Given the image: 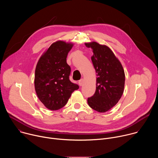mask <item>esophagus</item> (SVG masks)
<instances>
[{
	"label": "esophagus",
	"mask_w": 158,
	"mask_h": 158,
	"mask_svg": "<svg viewBox=\"0 0 158 158\" xmlns=\"http://www.w3.org/2000/svg\"><path fill=\"white\" fill-rule=\"evenodd\" d=\"M83 82H84V79H81L79 81V85H82L83 84Z\"/></svg>",
	"instance_id": "esophagus-1"
}]
</instances>
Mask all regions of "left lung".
I'll use <instances>...</instances> for the list:
<instances>
[{"label":"left lung","mask_w":158,"mask_h":158,"mask_svg":"<svg viewBox=\"0 0 158 158\" xmlns=\"http://www.w3.org/2000/svg\"><path fill=\"white\" fill-rule=\"evenodd\" d=\"M91 48V60L97 73L94 94L87 99L89 106L99 112H105L113 107L121 99L125 83L123 65L111 49L96 42L85 43Z\"/></svg>","instance_id":"8db88e82"}]
</instances>
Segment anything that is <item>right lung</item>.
<instances>
[{"instance_id":"obj_1","label":"right lung","mask_w":158,"mask_h":158,"mask_svg":"<svg viewBox=\"0 0 158 158\" xmlns=\"http://www.w3.org/2000/svg\"><path fill=\"white\" fill-rule=\"evenodd\" d=\"M73 43L57 40L41 56L35 71L34 85L37 96L48 109L58 110L68 101L72 93L79 89L69 80L71 67L66 58Z\"/></svg>"}]
</instances>
